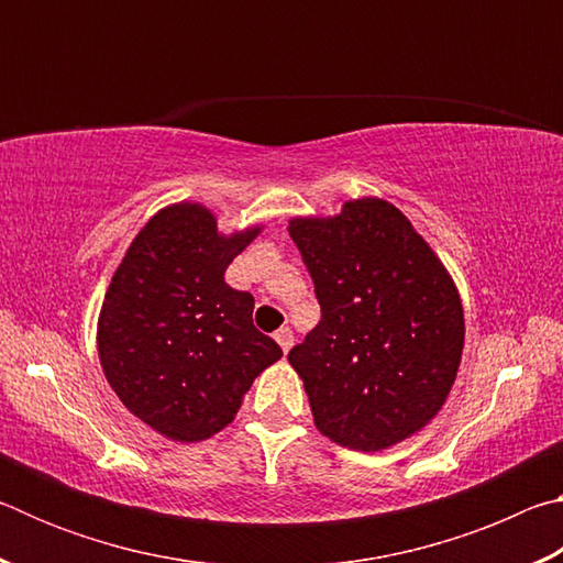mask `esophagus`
Here are the masks:
<instances>
[{"label": "esophagus", "mask_w": 563, "mask_h": 563, "mask_svg": "<svg viewBox=\"0 0 563 563\" xmlns=\"http://www.w3.org/2000/svg\"><path fill=\"white\" fill-rule=\"evenodd\" d=\"M275 342L283 347V352H288L292 347V332L288 328H280L278 332H275Z\"/></svg>", "instance_id": "34e87169"}]
</instances>
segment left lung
<instances>
[{
	"label": "left lung",
	"instance_id": "1",
	"mask_svg": "<svg viewBox=\"0 0 563 563\" xmlns=\"http://www.w3.org/2000/svg\"><path fill=\"white\" fill-rule=\"evenodd\" d=\"M322 310L290 365L328 440L379 452L417 434L452 393L464 350L460 290L430 243L385 198L295 216Z\"/></svg>",
	"mask_w": 563,
	"mask_h": 563
}]
</instances>
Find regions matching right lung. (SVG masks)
I'll list each match as a JSON object with an SVG mask.
<instances>
[{"mask_svg":"<svg viewBox=\"0 0 563 563\" xmlns=\"http://www.w3.org/2000/svg\"><path fill=\"white\" fill-rule=\"evenodd\" d=\"M261 231L223 233L203 203H170L111 275L97 322L101 369L123 407L166 440L221 432L253 379L283 357L253 325V295L223 278Z\"/></svg>","mask_w":563,"mask_h":563,"instance_id":"right-lung-1","label":"right lung"}]
</instances>
